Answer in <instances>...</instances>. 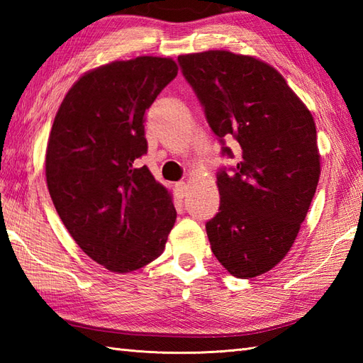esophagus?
Segmentation results:
<instances>
[{
	"label": "esophagus",
	"mask_w": 363,
	"mask_h": 363,
	"mask_svg": "<svg viewBox=\"0 0 363 363\" xmlns=\"http://www.w3.org/2000/svg\"><path fill=\"white\" fill-rule=\"evenodd\" d=\"M176 190H177V195H179L181 198H186L187 194H189V186L186 182H177Z\"/></svg>",
	"instance_id": "34e87169"
}]
</instances>
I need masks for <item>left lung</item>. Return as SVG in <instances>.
Returning a JSON list of instances; mask_svg holds the SVG:
<instances>
[{
    "instance_id": "1",
    "label": "left lung",
    "mask_w": 363,
    "mask_h": 363,
    "mask_svg": "<svg viewBox=\"0 0 363 363\" xmlns=\"http://www.w3.org/2000/svg\"><path fill=\"white\" fill-rule=\"evenodd\" d=\"M182 73L207 123L238 143L233 173L220 169V211L207 221L212 252L250 279L274 268L299 233L320 179L317 128L284 76L264 60L225 50L182 54Z\"/></svg>"
}]
</instances>
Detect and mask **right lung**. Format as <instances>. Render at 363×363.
<instances>
[{
  "mask_svg": "<svg viewBox=\"0 0 363 363\" xmlns=\"http://www.w3.org/2000/svg\"><path fill=\"white\" fill-rule=\"evenodd\" d=\"M177 74L169 57L115 60L67 91L46 146V184L60 220L90 259L113 273L148 265L174 226L173 196L137 159L145 112Z\"/></svg>",
  "mask_w": 363,
  "mask_h": 363,
  "instance_id": "right-lung-1",
  "label": "right lung"
}]
</instances>
